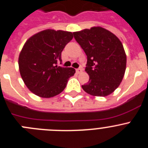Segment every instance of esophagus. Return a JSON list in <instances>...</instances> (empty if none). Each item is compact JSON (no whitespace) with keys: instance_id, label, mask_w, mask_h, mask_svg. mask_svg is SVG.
Listing matches in <instances>:
<instances>
[{"instance_id":"esophagus-1","label":"esophagus","mask_w":148,"mask_h":148,"mask_svg":"<svg viewBox=\"0 0 148 148\" xmlns=\"http://www.w3.org/2000/svg\"><path fill=\"white\" fill-rule=\"evenodd\" d=\"M76 71H77V74H79V73L82 72V68H81V67L78 68V69H76Z\"/></svg>"}]
</instances>
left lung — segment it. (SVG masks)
I'll return each mask as SVG.
<instances>
[{
  "instance_id": "obj_1",
  "label": "left lung",
  "mask_w": 148,
  "mask_h": 148,
  "mask_svg": "<svg viewBox=\"0 0 148 148\" xmlns=\"http://www.w3.org/2000/svg\"><path fill=\"white\" fill-rule=\"evenodd\" d=\"M87 55L89 81L82 86L86 93L106 97L119 87L126 69V54L115 34L97 26L73 33Z\"/></svg>"
}]
</instances>
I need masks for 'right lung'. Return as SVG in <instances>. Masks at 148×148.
I'll use <instances>...</instances> for the list:
<instances>
[{"label":"right lung","mask_w":148,"mask_h":148,"mask_svg":"<svg viewBox=\"0 0 148 148\" xmlns=\"http://www.w3.org/2000/svg\"><path fill=\"white\" fill-rule=\"evenodd\" d=\"M72 38L70 32L47 29L26 41L20 53L18 65L23 80L33 94L50 98L64 90L75 69L57 64L62 61L61 53Z\"/></svg>","instance_id":"add662e5"}]
</instances>
